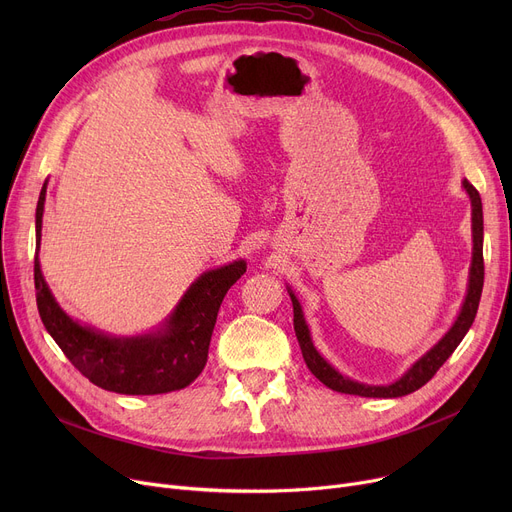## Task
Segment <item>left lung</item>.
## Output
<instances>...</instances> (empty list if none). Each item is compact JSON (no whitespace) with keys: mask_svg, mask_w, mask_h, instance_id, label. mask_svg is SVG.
Returning a JSON list of instances; mask_svg holds the SVG:
<instances>
[{"mask_svg":"<svg viewBox=\"0 0 512 512\" xmlns=\"http://www.w3.org/2000/svg\"><path fill=\"white\" fill-rule=\"evenodd\" d=\"M463 188L467 191L471 199V228H473V259H471V270H469V288H467V297L461 307L459 317L452 324V328L442 336V340L429 348V351L405 373L400 380L388 386H369L355 382L351 378H346L340 371H336L324 357L317 353V348L313 346L309 326L305 321L303 309L299 299L294 297V292L288 288L292 309H294V334H297L299 346L303 359L309 367V371L315 375V378L326 384L328 388L342 392V394H355V396H367V398H398L411 394L425 386L429 380L434 378L436 371L444 365V361L454 353V348L461 344L465 334L469 332L473 319L477 315L479 299H481V288H483V211H481V197L477 193V188L469 182L463 180Z\"/></svg>","mask_w":512,"mask_h":512,"instance_id":"left-lung-1","label":"left lung"}]
</instances>
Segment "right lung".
Wrapping results in <instances>:
<instances>
[{
  "label": "right lung",
  "mask_w": 512,
  "mask_h": 512,
  "mask_svg": "<svg viewBox=\"0 0 512 512\" xmlns=\"http://www.w3.org/2000/svg\"><path fill=\"white\" fill-rule=\"evenodd\" d=\"M47 182L41 188L35 228V290L45 330L58 342L70 363L95 386L118 394H166L197 380L207 363L215 319L228 288L247 272L238 259L201 274L157 332L116 338L80 326L53 299L41 274L39 245Z\"/></svg>",
  "instance_id": "add662e5"
}]
</instances>
